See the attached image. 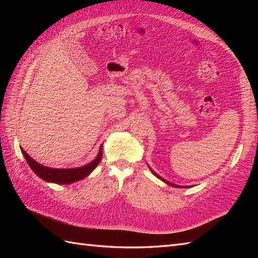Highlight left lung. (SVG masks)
<instances>
[{"instance_id":"8db88e82","label":"left lung","mask_w":258,"mask_h":258,"mask_svg":"<svg viewBox=\"0 0 258 258\" xmlns=\"http://www.w3.org/2000/svg\"><path fill=\"white\" fill-rule=\"evenodd\" d=\"M150 169H151V168H150ZM151 171H152V172L154 173V175H156V176H157L158 178H160V179H161V181H163V182H165V183H167L168 185H171V186H173V187H181V186H178V185H175V184H172V183H170V182L166 181V179H165V178H162V177H161L160 175H158V174H157V173H156V172H155V171H153L152 169H151Z\"/></svg>"}]
</instances>
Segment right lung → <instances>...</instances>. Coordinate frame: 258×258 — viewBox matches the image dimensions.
Listing matches in <instances>:
<instances>
[{
  "mask_svg": "<svg viewBox=\"0 0 258 258\" xmlns=\"http://www.w3.org/2000/svg\"><path fill=\"white\" fill-rule=\"evenodd\" d=\"M21 153L25 156L29 167L34 171V173L37 176H40L46 182L56 184H71L76 181H80V179H83L96 169L101 159H102V146H100V150L96 159H93L86 166L72 169H54L38 163L32 157H30L27 152L23 151V148H21Z\"/></svg>",
  "mask_w": 258,
  "mask_h": 258,
  "instance_id": "add662e5",
  "label": "right lung"
}]
</instances>
